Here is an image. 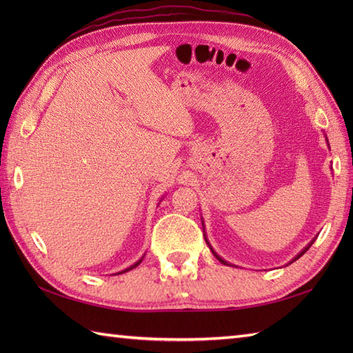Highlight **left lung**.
Instances as JSON below:
<instances>
[{"mask_svg": "<svg viewBox=\"0 0 353 353\" xmlns=\"http://www.w3.org/2000/svg\"><path fill=\"white\" fill-rule=\"evenodd\" d=\"M312 243H314V241H312ZM312 243H311V244H312ZM208 244H209V243H208ZM311 244H310L308 247H306V249H303V252H301V254H297V256L294 258V261H296V259H299V258H301V256H302V254H303V253H305L306 250H308V249H310V247H311ZM209 247H211V245H209ZM211 250H212V249H211ZM214 254H215V253H214ZM215 256H216V258H219V259H220V261L223 262V264H228V262H226V261H223V259H221V258L219 256V254H215Z\"/></svg>", "mask_w": 353, "mask_h": 353, "instance_id": "left-lung-1", "label": "left lung"}]
</instances>
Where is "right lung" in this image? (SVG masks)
Instances as JSON below:
<instances>
[{
  "instance_id": "obj_1",
  "label": "right lung",
  "mask_w": 353,
  "mask_h": 353,
  "mask_svg": "<svg viewBox=\"0 0 353 353\" xmlns=\"http://www.w3.org/2000/svg\"><path fill=\"white\" fill-rule=\"evenodd\" d=\"M141 261H142V259H141ZM141 261H138V262H137V264H133L132 267H129V268H125V270H124V272H119V273H125V272H129V270H132V268H134V267H138V265L141 264ZM119 273H118V274H119Z\"/></svg>"
}]
</instances>
